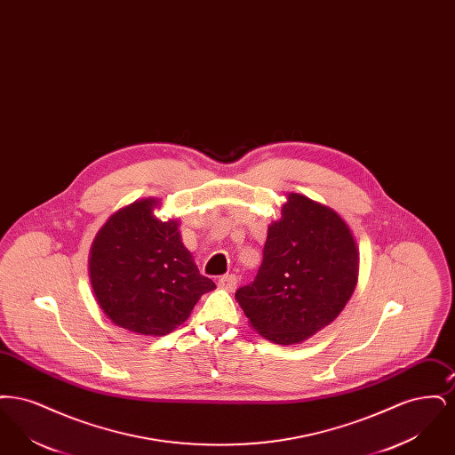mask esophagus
Returning a JSON list of instances; mask_svg holds the SVG:
<instances>
[{
    "instance_id": "34e87169",
    "label": "esophagus",
    "mask_w": 455,
    "mask_h": 455,
    "mask_svg": "<svg viewBox=\"0 0 455 455\" xmlns=\"http://www.w3.org/2000/svg\"><path fill=\"white\" fill-rule=\"evenodd\" d=\"M237 276L235 275H225V276H221L220 280H218V286L220 288H223V290H227V291H234L235 288H237Z\"/></svg>"
}]
</instances>
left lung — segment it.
<instances>
[{
  "instance_id": "obj_1",
  "label": "left lung",
  "mask_w": 455,
  "mask_h": 455,
  "mask_svg": "<svg viewBox=\"0 0 455 455\" xmlns=\"http://www.w3.org/2000/svg\"><path fill=\"white\" fill-rule=\"evenodd\" d=\"M360 252L332 208L288 193L267 228L256 280L235 291L251 327L276 345H299L331 324L358 282Z\"/></svg>"
}]
</instances>
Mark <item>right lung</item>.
<instances>
[{"mask_svg":"<svg viewBox=\"0 0 455 455\" xmlns=\"http://www.w3.org/2000/svg\"><path fill=\"white\" fill-rule=\"evenodd\" d=\"M156 197L117 210L92 242L88 275L108 319L141 336H165L182 324L215 283L199 275L179 221L155 217Z\"/></svg>","mask_w":455,"mask_h":455,"instance_id":"1","label":"right lung"}]
</instances>
